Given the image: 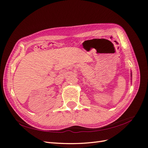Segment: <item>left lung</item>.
Segmentation results:
<instances>
[{
    "instance_id": "8db88e82",
    "label": "left lung",
    "mask_w": 148,
    "mask_h": 148,
    "mask_svg": "<svg viewBox=\"0 0 148 148\" xmlns=\"http://www.w3.org/2000/svg\"><path fill=\"white\" fill-rule=\"evenodd\" d=\"M132 77V71H131V78Z\"/></svg>"
}]
</instances>
